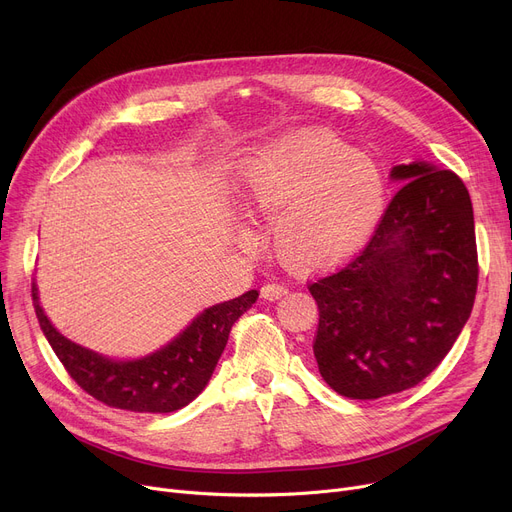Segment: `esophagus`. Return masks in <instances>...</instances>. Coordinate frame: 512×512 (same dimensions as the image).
Returning <instances> with one entry per match:
<instances>
[{
	"label": "esophagus",
	"mask_w": 512,
	"mask_h": 512,
	"mask_svg": "<svg viewBox=\"0 0 512 512\" xmlns=\"http://www.w3.org/2000/svg\"><path fill=\"white\" fill-rule=\"evenodd\" d=\"M284 292H286V288H284L282 284L267 282V284H263V288H261V299H265V301H276V299L282 297Z\"/></svg>",
	"instance_id": "esophagus-1"
}]
</instances>
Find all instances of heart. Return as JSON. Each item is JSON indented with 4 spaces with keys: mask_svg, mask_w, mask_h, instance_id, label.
<instances>
[{
    "mask_svg": "<svg viewBox=\"0 0 512 512\" xmlns=\"http://www.w3.org/2000/svg\"><path fill=\"white\" fill-rule=\"evenodd\" d=\"M242 203L272 220L276 257L299 272L336 265L359 251L386 207L375 161L326 130L292 132L261 149L242 176Z\"/></svg>",
    "mask_w": 512,
    "mask_h": 512,
    "instance_id": "heart-1",
    "label": "heart"
}]
</instances>
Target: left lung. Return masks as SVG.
Instances as JSON below:
<instances>
[{"instance_id":"8db88e82","label":"left lung","mask_w":512,"mask_h":512,"mask_svg":"<svg viewBox=\"0 0 512 512\" xmlns=\"http://www.w3.org/2000/svg\"><path fill=\"white\" fill-rule=\"evenodd\" d=\"M367 245L309 284L313 355L340 396L373 400L417 386L448 355L473 309V205L450 170L409 164Z\"/></svg>"}]
</instances>
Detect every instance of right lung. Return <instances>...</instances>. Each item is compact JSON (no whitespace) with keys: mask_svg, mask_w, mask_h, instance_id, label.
Here are the masks:
<instances>
[{"mask_svg":"<svg viewBox=\"0 0 512 512\" xmlns=\"http://www.w3.org/2000/svg\"><path fill=\"white\" fill-rule=\"evenodd\" d=\"M35 313L53 353L70 378L105 407L132 413H172L195 400L218 365L234 321L253 307L259 292L249 290L232 301L205 309L191 326L161 351L137 361L99 357L64 338L49 324L33 282Z\"/></svg>","mask_w":512,"mask_h":512,"instance_id":"obj_1","label":"right lung"}]
</instances>
